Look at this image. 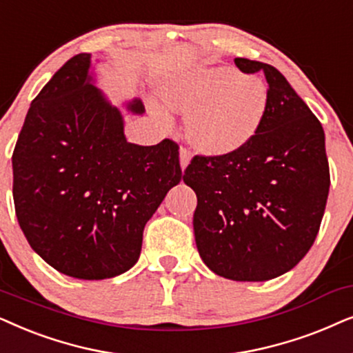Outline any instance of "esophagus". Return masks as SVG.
<instances>
[{"label": "esophagus", "instance_id": "esophagus-1", "mask_svg": "<svg viewBox=\"0 0 353 353\" xmlns=\"http://www.w3.org/2000/svg\"><path fill=\"white\" fill-rule=\"evenodd\" d=\"M190 158H192L190 150H189V148H185V147H181V150H179V161H181V168H182V171H184V169H185L187 166H189Z\"/></svg>", "mask_w": 353, "mask_h": 353}]
</instances>
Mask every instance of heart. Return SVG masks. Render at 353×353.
I'll use <instances>...</instances> for the list:
<instances>
[{"mask_svg": "<svg viewBox=\"0 0 353 353\" xmlns=\"http://www.w3.org/2000/svg\"><path fill=\"white\" fill-rule=\"evenodd\" d=\"M161 97L171 110L187 114L189 140L208 154L245 147L260 130L270 103L261 79L228 65L190 70L163 85Z\"/></svg>", "mask_w": 353, "mask_h": 353, "instance_id": "1", "label": "heart"}]
</instances>
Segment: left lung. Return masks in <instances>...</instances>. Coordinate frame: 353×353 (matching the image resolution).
I'll return each mask as SVG.
<instances>
[{"label":"left lung","instance_id":"1","mask_svg":"<svg viewBox=\"0 0 353 353\" xmlns=\"http://www.w3.org/2000/svg\"><path fill=\"white\" fill-rule=\"evenodd\" d=\"M243 74L263 72L270 103L260 130L232 153L195 154L184 182L196 194L194 232L201 260L232 281L284 274L312 248L330 192L321 122L278 69L236 58Z\"/></svg>","mask_w":353,"mask_h":353}]
</instances>
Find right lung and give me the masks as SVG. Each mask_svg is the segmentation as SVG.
I'll return each mask as SVG.
<instances>
[{
	"mask_svg": "<svg viewBox=\"0 0 353 353\" xmlns=\"http://www.w3.org/2000/svg\"><path fill=\"white\" fill-rule=\"evenodd\" d=\"M90 54L70 58L34 98L12 153L16 216L30 247L77 279L130 270L143 228L182 179L179 145L140 147L92 85ZM143 112L140 100L129 106Z\"/></svg>",
	"mask_w": 353,
	"mask_h": 353,
	"instance_id": "add662e5",
	"label": "right lung"
}]
</instances>
